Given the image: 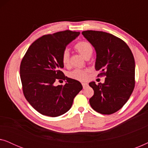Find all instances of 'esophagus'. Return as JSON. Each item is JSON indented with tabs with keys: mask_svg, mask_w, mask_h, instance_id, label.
<instances>
[{
	"mask_svg": "<svg viewBox=\"0 0 148 148\" xmlns=\"http://www.w3.org/2000/svg\"><path fill=\"white\" fill-rule=\"evenodd\" d=\"M82 86H83V88H86V87L88 86V84H87V83H82Z\"/></svg>",
	"mask_w": 148,
	"mask_h": 148,
	"instance_id": "esophagus-1",
	"label": "esophagus"
}]
</instances>
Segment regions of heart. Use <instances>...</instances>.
<instances>
[{
    "label": "heart",
    "mask_w": 148,
    "mask_h": 148,
    "mask_svg": "<svg viewBox=\"0 0 148 148\" xmlns=\"http://www.w3.org/2000/svg\"><path fill=\"white\" fill-rule=\"evenodd\" d=\"M75 49L79 52L85 58L92 55L93 52L92 46L86 41H80L75 45ZM61 60L64 66H67L69 63V52L67 49L63 50L61 54ZM69 77L73 79L84 82L88 79V71L86 70L75 69L69 73Z\"/></svg>",
    "instance_id": "heart-1"
}]
</instances>
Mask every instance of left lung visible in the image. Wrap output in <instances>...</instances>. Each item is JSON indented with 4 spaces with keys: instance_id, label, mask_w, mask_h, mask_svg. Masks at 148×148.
Listing matches in <instances>:
<instances>
[{
    "instance_id": "8db88e82",
    "label": "left lung",
    "mask_w": 148,
    "mask_h": 148,
    "mask_svg": "<svg viewBox=\"0 0 148 148\" xmlns=\"http://www.w3.org/2000/svg\"><path fill=\"white\" fill-rule=\"evenodd\" d=\"M83 36L96 52L95 69L98 76H106L104 84L89 85L94 94L90 99L92 108L100 114H111L127 102L135 88V60L128 45L116 36L104 32L88 30Z\"/></svg>"
}]
</instances>
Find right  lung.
Segmentation results:
<instances>
[{
	"label": "right lung",
	"instance_id": "add662e5",
	"mask_svg": "<svg viewBox=\"0 0 148 148\" xmlns=\"http://www.w3.org/2000/svg\"><path fill=\"white\" fill-rule=\"evenodd\" d=\"M79 34L65 30L42 36L32 44L21 60L20 77L24 96L40 114L51 117L64 114L82 90L79 82L61 71L62 52ZM60 79L67 83L56 86L54 82Z\"/></svg>",
	"mask_w": 148,
	"mask_h": 148
}]
</instances>
